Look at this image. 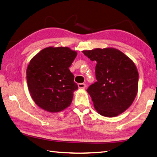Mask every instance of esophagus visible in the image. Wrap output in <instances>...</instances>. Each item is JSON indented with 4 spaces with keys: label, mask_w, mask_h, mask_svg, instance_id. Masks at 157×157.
<instances>
[{
    "label": "esophagus",
    "mask_w": 157,
    "mask_h": 157,
    "mask_svg": "<svg viewBox=\"0 0 157 157\" xmlns=\"http://www.w3.org/2000/svg\"><path fill=\"white\" fill-rule=\"evenodd\" d=\"M78 86L79 89H84L86 86V85L85 83H79V84L78 85Z\"/></svg>",
    "instance_id": "esophagus-1"
}]
</instances>
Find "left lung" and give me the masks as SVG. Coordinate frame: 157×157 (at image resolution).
I'll list each match as a JSON object with an SVG mask.
<instances>
[{
  "label": "left lung",
  "instance_id": "8db88e82",
  "mask_svg": "<svg viewBox=\"0 0 157 157\" xmlns=\"http://www.w3.org/2000/svg\"><path fill=\"white\" fill-rule=\"evenodd\" d=\"M82 52L90 60L97 62V82L86 90L95 109L105 117L123 113L133 103L138 91V72L134 63L114 48Z\"/></svg>",
  "mask_w": 157,
  "mask_h": 157
}]
</instances>
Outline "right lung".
<instances>
[{
  "mask_svg": "<svg viewBox=\"0 0 157 157\" xmlns=\"http://www.w3.org/2000/svg\"><path fill=\"white\" fill-rule=\"evenodd\" d=\"M76 52L67 47H49L31 59L27 69V81L32 99L49 112H58L72 102L78 89L69 67Z\"/></svg>",
  "mask_w": 157,
  "mask_h": 157,
  "instance_id": "add662e5",
  "label": "right lung"
}]
</instances>
